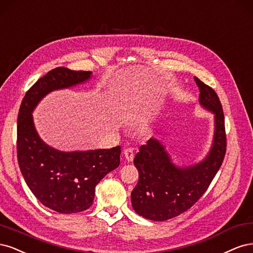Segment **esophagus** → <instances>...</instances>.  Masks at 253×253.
<instances>
[{
	"label": "esophagus",
	"instance_id": "esophagus-1",
	"mask_svg": "<svg viewBox=\"0 0 253 253\" xmlns=\"http://www.w3.org/2000/svg\"><path fill=\"white\" fill-rule=\"evenodd\" d=\"M124 154H125V158L128 162H132L133 158H134V152L132 148H125L124 149Z\"/></svg>",
	"mask_w": 253,
	"mask_h": 253
}]
</instances>
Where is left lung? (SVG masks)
Segmentation results:
<instances>
[{
    "label": "left lung",
    "mask_w": 253,
    "mask_h": 253,
    "mask_svg": "<svg viewBox=\"0 0 253 253\" xmlns=\"http://www.w3.org/2000/svg\"><path fill=\"white\" fill-rule=\"evenodd\" d=\"M200 89V103L214 113L213 144L207 158L197 165L180 168L156 138L142 145L134 157L138 182L131 192L135 212L151 221H166L191 208L206 192L225 158L227 141L225 119L216 92L194 77Z\"/></svg>",
    "instance_id": "1"
}]
</instances>
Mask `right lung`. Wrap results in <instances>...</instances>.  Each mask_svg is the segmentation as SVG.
<instances>
[{
	"label": "right lung",
	"instance_id": "add662e5",
	"mask_svg": "<svg viewBox=\"0 0 253 253\" xmlns=\"http://www.w3.org/2000/svg\"><path fill=\"white\" fill-rule=\"evenodd\" d=\"M90 71L58 67L39 79L21 103L17 151L21 172L35 197L59 213H76L92 205L95 186L120 165L121 146L62 152L41 140L31 112L47 93L85 82Z\"/></svg>",
	"mask_w": 253,
	"mask_h": 253
}]
</instances>
